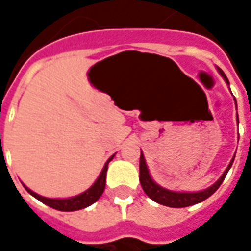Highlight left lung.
Masks as SVG:
<instances>
[{
    "instance_id": "8db88e82",
    "label": "left lung",
    "mask_w": 251,
    "mask_h": 251,
    "mask_svg": "<svg viewBox=\"0 0 251 251\" xmlns=\"http://www.w3.org/2000/svg\"><path fill=\"white\" fill-rule=\"evenodd\" d=\"M218 71L221 74L223 79L226 80V83L228 84V79L225 75V72L222 71L219 67H216ZM237 103V102H235ZM237 121L239 124V120H238V113H237ZM235 157V156H234ZM234 157L228 164V167L226 168V171L223 172L219 180L214 183V184L208 187V188L203 189V191H198V192H176V191H171V189L163 188L161 185H158L157 183H154V180L151 177V174H149V169L147 167V163H145V157L141 152V157H140V183H141V187L144 189V192L151 198L152 200H154L158 204L167 205V207H174V208H181V207H188V205L198 204L200 201H203L207 198H210L211 195L215 192L216 189L221 187V184L223 183V180L226 177L228 169L231 168L232 163H234Z\"/></svg>"
}]
</instances>
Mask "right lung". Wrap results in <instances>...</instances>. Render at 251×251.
Instances as JSON below:
<instances>
[{
    "label": "right lung",
    "instance_id": "right-lung-1",
    "mask_svg": "<svg viewBox=\"0 0 251 251\" xmlns=\"http://www.w3.org/2000/svg\"><path fill=\"white\" fill-rule=\"evenodd\" d=\"M115 154H113L111 157L107 160V163L104 164L103 169H102V172L98 176V179L97 181L94 183L87 191H84L83 194L76 195V196H72V198H68V199H50V198H44V196H40V195H37L33 191H30L28 187H25V189L29 192L33 198H36L37 200H40L41 203H44V204L50 205L52 208H55V210L59 211H77V210H82V208H86L88 205H91L93 203H95L97 200L102 196L104 191V185H106V174H107V165L109 163L113 160Z\"/></svg>",
    "mask_w": 251,
    "mask_h": 251
}]
</instances>
